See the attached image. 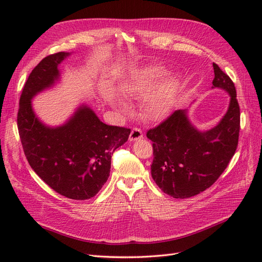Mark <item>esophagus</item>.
<instances>
[{
	"label": "esophagus",
	"instance_id": "1",
	"mask_svg": "<svg viewBox=\"0 0 262 262\" xmlns=\"http://www.w3.org/2000/svg\"><path fill=\"white\" fill-rule=\"evenodd\" d=\"M142 138H143V133H142V131L138 128H134L131 133H130V137H129V140L131 142H134V141H138V140H141Z\"/></svg>",
	"mask_w": 262,
	"mask_h": 262
}]
</instances>
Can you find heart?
Returning <instances> with one entry per match:
<instances>
[{"label":"heart","mask_w":262,"mask_h":262,"mask_svg":"<svg viewBox=\"0 0 262 262\" xmlns=\"http://www.w3.org/2000/svg\"><path fill=\"white\" fill-rule=\"evenodd\" d=\"M166 70L160 66H149L134 75L126 85L124 91L126 97L144 98L153 87L165 75ZM178 90L177 80L173 77L165 78L157 85L153 93L145 99L143 105V116L149 121H161L170 113L173 100ZM114 106L119 113L125 115L129 107L123 101L116 100Z\"/></svg>","instance_id":"b5f03b06"}]
</instances>
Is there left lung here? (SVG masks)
Listing matches in <instances>:
<instances>
[{
	"mask_svg": "<svg viewBox=\"0 0 262 262\" xmlns=\"http://www.w3.org/2000/svg\"><path fill=\"white\" fill-rule=\"evenodd\" d=\"M212 90L229 95L227 112L216 125L201 131L191 123L188 109L177 110L146 137L153 142L150 173L163 192L175 199L199 194L225 170L238 144L241 112L235 85L213 63Z\"/></svg>",
	"mask_w": 262,
	"mask_h": 262,
	"instance_id": "obj_1",
	"label": "left lung"
}]
</instances>
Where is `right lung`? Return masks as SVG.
<instances>
[{
    "label": "right lung",
    "instance_id": "1",
    "mask_svg": "<svg viewBox=\"0 0 262 262\" xmlns=\"http://www.w3.org/2000/svg\"><path fill=\"white\" fill-rule=\"evenodd\" d=\"M69 55H48L33 70L19 99L17 124L24 152L37 175L61 195L87 200L106 184L112 155L128 141L131 130L100 121L84 102L60 125L38 118L33 99L61 81L59 66Z\"/></svg>",
    "mask_w": 262,
    "mask_h": 262
}]
</instances>
